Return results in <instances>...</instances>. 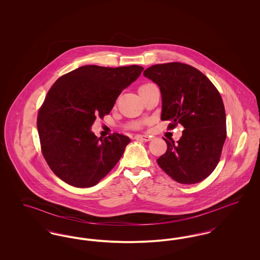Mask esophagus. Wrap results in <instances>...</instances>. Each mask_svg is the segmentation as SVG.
Masks as SVG:
<instances>
[{"label":"esophagus","instance_id":"1","mask_svg":"<svg viewBox=\"0 0 260 260\" xmlns=\"http://www.w3.org/2000/svg\"><path fill=\"white\" fill-rule=\"evenodd\" d=\"M135 139L137 140H143V141H150L151 140V137L148 136H144V135H136L135 136Z\"/></svg>","mask_w":260,"mask_h":260}]
</instances>
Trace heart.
<instances>
[{
  "label": "heart",
  "instance_id": "heart-1",
  "mask_svg": "<svg viewBox=\"0 0 260 260\" xmlns=\"http://www.w3.org/2000/svg\"><path fill=\"white\" fill-rule=\"evenodd\" d=\"M150 85H152V84H145V85H142L141 87H139V89H138V91H140V90H142L143 88H145V87H148ZM132 126L133 127H138L139 126V124H132Z\"/></svg>",
  "mask_w": 260,
  "mask_h": 260
}]
</instances>
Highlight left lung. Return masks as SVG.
<instances>
[{"mask_svg": "<svg viewBox=\"0 0 260 260\" xmlns=\"http://www.w3.org/2000/svg\"><path fill=\"white\" fill-rule=\"evenodd\" d=\"M143 75L161 90V121L169 128L184 126L181 138L165 139L167 152L157 160L161 170L181 184L206 179L216 168L226 139L222 99L198 69L180 62L156 64Z\"/></svg>", "mask_w": 260, "mask_h": 260, "instance_id": "left-lung-1", "label": "left lung"}]
</instances>
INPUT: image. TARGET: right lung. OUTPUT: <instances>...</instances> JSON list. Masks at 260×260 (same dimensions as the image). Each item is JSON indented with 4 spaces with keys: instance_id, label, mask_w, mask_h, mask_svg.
I'll return each instance as SVG.
<instances>
[{
    "instance_id": "obj_1",
    "label": "right lung",
    "mask_w": 260,
    "mask_h": 260,
    "mask_svg": "<svg viewBox=\"0 0 260 260\" xmlns=\"http://www.w3.org/2000/svg\"><path fill=\"white\" fill-rule=\"evenodd\" d=\"M143 67L85 65L61 76L50 87L37 119L42 153L50 170L69 185H96L116 166L131 142L114 133L101 138L90 127L109 114L116 99Z\"/></svg>"
}]
</instances>
